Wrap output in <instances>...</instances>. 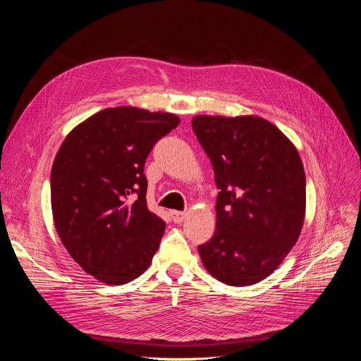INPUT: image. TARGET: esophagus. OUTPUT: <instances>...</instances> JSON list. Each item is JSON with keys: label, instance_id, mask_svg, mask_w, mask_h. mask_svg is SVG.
<instances>
[{"label": "esophagus", "instance_id": "1", "mask_svg": "<svg viewBox=\"0 0 361 361\" xmlns=\"http://www.w3.org/2000/svg\"><path fill=\"white\" fill-rule=\"evenodd\" d=\"M170 215H171V218H173V221L174 223H182L183 221V218L185 216H187V214H185V212H180V211H171L170 212Z\"/></svg>", "mask_w": 361, "mask_h": 361}]
</instances>
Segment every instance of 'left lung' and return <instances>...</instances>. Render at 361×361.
Returning <instances> with one entry per match:
<instances>
[{
  "label": "left lung",
  "instance_id": "1",
  "mask_svg": "<svg viewBox=\"0 0 361 361\" xmlns=\"http://www.w3.org/2000/svg\"><path fill=\"white\" fill-rule=\"evenodd\" d=\"M192 129L209 157L216 228L199 245L204 268L228 286L255 285L288 256L305 215V174L298 150L257 116H195Z\"/></svg>",
  "mask_w": 361,
  "mask_h": 361
}]
</instances>
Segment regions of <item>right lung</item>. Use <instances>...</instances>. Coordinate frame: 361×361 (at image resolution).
Returning <instances> with one entry per match:
<instances>
[{"label": "right lung", "mask_w": 361, "mask_h": 361, "mask_svg": "<svg viewBox=\"0 0 361 361\" xmlns=\"http://www.w3.org/2000/svg\"><path fill=\"white\" fill-rule=\"evenodd\" d=\"M170 113L116 106L93 114L61 143L51 170L54 224L87 274L125 285L149 268L166 231L147 209L145 162L179 125Z\"/></svg>", "instance_id": "add662e5"}]
</instances>
